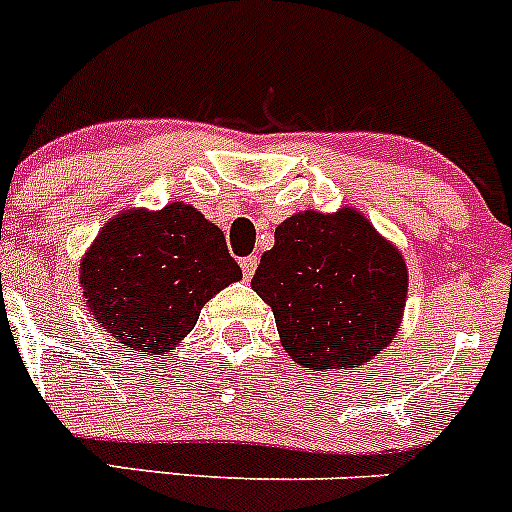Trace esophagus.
<instances>
[{
	"label": "esophagus",
	"mask_w": 512,
	"mask_h": 512,
	"mask_svg": "<svg viewBox=\"0 0 512 512\" xmlns=\"http://www.w3.org/2000/svg\"><path fill=\"white\" fill-rule=\"evenodd\" d=\"M256 264H259V259L256 256H246V259H241V269H243V279H251L253 271H256Z\"/></svg>",
	"instance_id": "34e87169"
}]
</instances>
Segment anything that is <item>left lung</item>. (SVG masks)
I'll use <instances>...</instances> for the list:
<instances>
[{
	"label": "left lung",
	"mask_w": 512,
	"mask_h": 512,
	"mask_svg": "<svg viewBox=\"0 0 512 512\" xmlns=\"http://www.w3.org/2000/svg\"><path fill=\"white\" fill-rule=\"evenodd\" d=\"M407 284L402 251L354 208L286 218L251 279L274 311L281 347L314 372L359 367L387 349Z\"/></svg>",
	"instance_id": "obj_1"
}]
</instances>
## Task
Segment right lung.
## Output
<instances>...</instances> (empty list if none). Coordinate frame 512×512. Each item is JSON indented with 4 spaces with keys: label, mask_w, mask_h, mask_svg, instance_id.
I'll return each instance as SVG.
<instances>
[{
    "label": "right lung",
    "mask_w": 512,
    "mask_h": 512,
    "mask_svg": "<svg viewBox=\"0 0 512 512\" xmlns=\"http://www.w3.org/2000/svg\"><path fill=\"white\" fill-rule=\"evenodd\" d=\"M238 279L221 228L183 201L118 213L80 261L92 319L143 354H168L191 334L206 301Z\"/></svg>",
    "instance_id": "1"
}]
</instances>
